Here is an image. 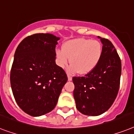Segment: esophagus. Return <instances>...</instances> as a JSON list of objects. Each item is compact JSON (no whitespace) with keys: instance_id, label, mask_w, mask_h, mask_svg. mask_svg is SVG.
Instances as JSON below:
<instances>
[{"instance_id":"esophagus-1","label":"esophagus","mask_w":134,"mask_h":134,"mask_svg":"<svg viewBox=\"0 0 134 134\" xmlns=\"http://www.w3.org/2000/svg\"><path fill=\"white\" fill-rule=\"evenodd\" d=\"M72 77H71V76L70 75H68V81H71V80H72Z\"/></svg>"}]
</instances>
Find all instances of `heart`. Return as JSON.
<instances>
[{
    "instance_id": "obj_1",
    "label": "heart",
    "mask_w": 134,
    "mask_h": 134,
    "mask_svg": "<svg viewBox=\"0 0 134 134\" xmlns=\"http://www.w3.org/2000/svg\"><path fill=\"white\" fill-rule=\"evenodd\" d=\"M57 64L64 68L69 62L70 73L86 75L96 68L102 56V46L97 40L89 38H75L64 43L62 49L55 51Z\"/></svg>"
}]
</instances>
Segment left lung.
<instances>
[{
  "instance_id": "left-lung-1",
  "label": "left lung",
  "mask_w": 134,
  "mask_h": 134,
  "mask_svg": "<svg viewBox=\"0 0 134 134\" xmlns=\"http://www.w3.org/2000/svg\"><path fill=\"white\" fill-rule=\"evenodd\" d=\"M102 56L96 68L84 77H73V96L78 111L86 115H99L111 107L117 97L121 75V60L115 47L101 38Z\"/></svg>"
}]
</instances>
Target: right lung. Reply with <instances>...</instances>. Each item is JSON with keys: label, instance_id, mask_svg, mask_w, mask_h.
Segmentation results:
<instances>
[{"label": "right lung", "instance_id": "obj_1", "mask_svg": "<svg viewBox=\"0 0 134 134\" xmlns=\"http://www.w3.org/2000/svg\"><path fill=\"white\" fill-rule=\"evenodd\" d=\"M59 39L38 33L25 38L17 47L10 72V83L17 104L32 116H40L55 107L68 77L55 63Z\"/></svg>", "mask_w": 134, "mask_h": 134}]
</instances>
